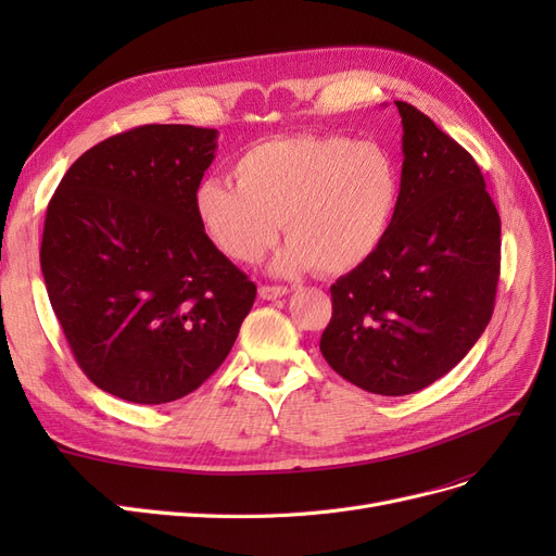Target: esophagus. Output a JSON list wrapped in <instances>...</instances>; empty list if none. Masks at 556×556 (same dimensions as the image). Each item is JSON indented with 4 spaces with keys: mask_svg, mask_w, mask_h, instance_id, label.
Masks as SVG:
<instances>
[{
    "mask_svg": "<svg viewBox=\"0 0 556 556\" xmlns=\"http://www.w3.org/2000/svg\"><path fill=\"white\" fill-rule=\"evenodd\" d=\"M285 294H290V288H282V285H262V288H260V296L266 299V301L280 299Z\"/></svg>",
    "mask_w": 556,
    "mask_h": 556,
    "instance_id": "obj_1",
    "label": "esophagus"
}]
</instances>
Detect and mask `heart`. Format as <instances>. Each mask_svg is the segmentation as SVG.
<instances>
[{
  "mask_svg": "<svg viewBox=\"0 0 556 556\" xmlns=\"http://www.w3.org/2000/svg\"><path fill=\"white\" fill-rule=\"evenodd\" d=\"M237 188L206 180L197 213L211 241L233 262L262 260L288 233L274 262L280 276L317 268L343 276L371 260L401 199L394 157L343 134H294L250 146L233 162Z\"/></svg>",
  "mask_w": 556,
  "mask_h": 556,
  "instance_id": "heart-1",
  "label": "heart"
}]
</instances>
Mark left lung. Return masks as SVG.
<instances>
[{
  "label": "left lung",
  "instance_id": "8db88e82",
  "mask_svg": "<svg viewBox=\"0 0 556 556\" xmlns=\"http://www.w3.org/2000/svg\"><path fill=\"white\" fill-rule=\"evenodd\" d=\"M401 199L382 245L331 285L319 352L366 392L403 396L452 371L494 313L501 217L480 166L406 102Z\"/></svg>",
  "mask_w": 556,
  "mask_h": 556
}]
</instances>
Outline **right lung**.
I'll return each instance as SVG.
<instances>
[{
    "label": "right lung",
    "mask_w": 556,
    "mask_h": 556,
    "mask_svg": "<svg viewBox=\"0 0 556 556\" xmlns=\"http://www.w3.org/2000/svg\"><path fill=\"white\" fill-rule=\"evenodd\" d=\"M217 131L143 125L97 143L50 199L41 271L99 390L169 403L215 374L257 288L206 237L197 190Z\"/></svg>",
    "instance_id": "1"
}]
</instances>
